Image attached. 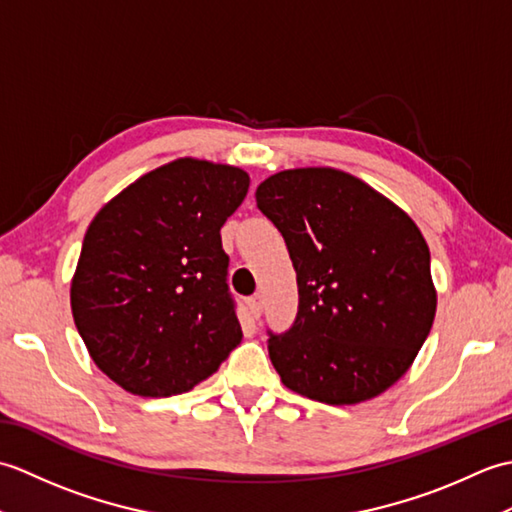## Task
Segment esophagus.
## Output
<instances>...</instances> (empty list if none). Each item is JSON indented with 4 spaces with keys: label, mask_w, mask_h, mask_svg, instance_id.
<instances>
[{
    "label": "esophagus",
    "mask_w": 512,
    "mask_h": 512,
    "mask_svg": "<svg viewBox=\"0 0 512 512\" xmlns=\"http://www.w3.org/2000/svg\"><path fill=\"white\" fill-rule=\"evenodd\" d=\"M248 310H250V314H253L255 319H259V314H262V297H259V295L250 297L248 299Z\"/></svg>",
    "instance_id": "1"
}]
</instances>
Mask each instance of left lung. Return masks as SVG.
I'll return each mask as SVG.
<instances>
[{
    "mask_svg": "<svg viewBox=\"0 0 512 512\" xmlns=\"http://www.w3.org/2000/svg\"><path fill=\"white\" fill-rule=\"evenodd\" d=\"M255 200L297 273L292 328L270 334L281 383L325 405L376 398L411 367L436 319L431 255L411 217L332 167L286 169Z\"/></svg>",
    "mask_w": 512,
    "mask_h": 512,
    "instance_id": "8db88e82",
    "label": "left lung"
}]
</instances>
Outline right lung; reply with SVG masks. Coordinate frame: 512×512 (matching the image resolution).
Masks as SVG:
<instances>
[{"label":"right lung","mask_w":512,"mask_h":512,"mask_svg":"<svg viewBox=\"0 0 512 512\" xmlns=\"http://www.w3.org/2000/svg\"><path fill=\"white\" fill-rule=\"evenodd\" d=\"M248 184L239 167L178 158L140 176L90 222L72 317L96 367L129 394L189 391L242 341L220 228Z\"/></svg>","instance_id":"right-lung-1"}]
</instances>
